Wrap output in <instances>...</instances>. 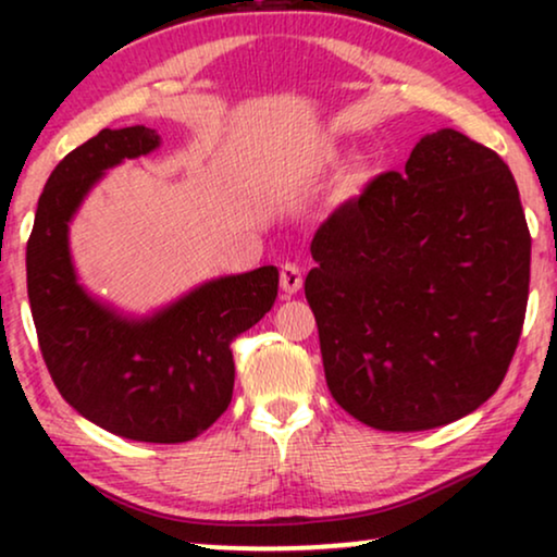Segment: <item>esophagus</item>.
Wrapping results in <instances>:
<instances>
[{"mask_svg":"<svg viewBox=\"0 0 557 557\" xmlns=\"http://www.w3.org/2000/svg\"><path fill=\"white\" fill-rule=\"evenodd\" d=\"M301 286H304V273L299 265L296 263L281 265V292H284V296L301 292Z\"/></svg>","mask_w":557,"mask_h":557,"instance_id":"esophagus-1","label":"esophagus"}]
</instances>
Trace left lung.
Wrapping results in <instances>:
<instances>
[{
	"label": "left lung",
	"instance_id": "left-lung-1",
	"mask_svg": "<svg viewBox=\"0 0 557 557\" xmlns=\"http://www.w3.org/2000/svg\"><path fill=\"white\" fill-rule=\"evenodd\" d=\"M304 294L332 398L377 431L469 416L507 375L530 288L509 166L454 128L425 134L319 227Z\"/></svg>",
	"mask_w": 557,
	"mask_h": 557
}]
</instances>
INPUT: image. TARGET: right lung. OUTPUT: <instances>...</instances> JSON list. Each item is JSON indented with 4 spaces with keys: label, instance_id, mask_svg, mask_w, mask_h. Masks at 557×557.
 <instances>
[{
    "label": "right lung",
    "instance_id": "right-lung-1",
    "mask_svg": "<svg viewBox=\"0 0 557 557\" xmlns=\"http://www.w3.org/2000/svg\"><path fill=\"white\" fill-rule=\"evenodd\" d=\"M159 147L157 128H103L52 170L27 243V296L67 406L121 438L182 444L225 413L235 383L231 342L273 307L278 269L202 281L149 314H128L83 286L73 218L106 172Z\"/></svg>",
    "mask_w": 557,
    "mask_h": 557
}]
</instances>
